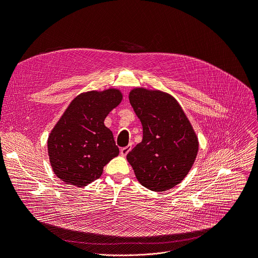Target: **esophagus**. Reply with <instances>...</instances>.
Returning a JSON list of instances; mask_svg holds the SVG:
<instances>
[{"instance_id": "1", "label": "esophagus", "mask_w": 258, "mask_h": 258, "mask_svg": "<svg viewBox=\"0 0 258 258\" xmlns=\"http://www.w3.org/2000/svg\"><path fill=\"white\" fill-rule=\"evenodd\" d=\"M131 150H132V144L127 145V147H125V148H122V149L120 150V154H121L122 156H126Z\"/></svg>"}]
</instances>
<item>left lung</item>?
Here are the masks:
<instances>
[{"mask_svg": "<svg viewBox=\"0 0 258 258\" xmlns=\"http://www.w3.org/2000/svg\"><path fill=\"white\" fill-rule=\"evenodd\" d=\"M128 98L142 123L143 138L127 154V161L144 187L166 191L191 170L198 152L196 134L169 94L135 88Z\"/></svg>", "mask_w": 258, "mask_h": 258, "instance_id": "obj_1", "label": "left lung"}]
</instances>
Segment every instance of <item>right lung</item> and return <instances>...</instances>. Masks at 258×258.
I'll return each mask as SVG.
<instances>
[{
    "label": "right lung",
    "mask_w": 258,
    "mask_h": 258,
    "mask_svg": "<svg viewBox=\"0 0 258 258\" xmlns=\"http://www.w3.org/2000/svg\"><path fill=\"white\" fill-rule=\"evenodd\" d=\"M121 100L118 89L110 88L81 94L67 107L47 141L50 164L62 181L85 186L100 178L103 167L119 155L104 119Z\"/></svg>",
    "instance_id": "add662e5"
}]
</instances>
